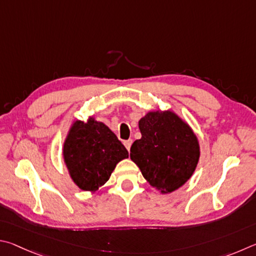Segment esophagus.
Wrapping results in <instances>:
<instances>
[{"label": "esophagus", "instance_id": "1", "mask_svg": "<svg viewBox=\"0 0 256 256\" xmlns=\"http://www.w3.org/2000/svg\"><path fill=\"white\" fill-rule=\"evenodd\" d=\"M124 146H126V148H127V150H130V147H132V140H124Z\"/></svg>", "mask_w": 256, "mask_h": 256}]
</instances>
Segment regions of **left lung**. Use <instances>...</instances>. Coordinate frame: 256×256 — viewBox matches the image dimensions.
I'll return each mask as SVG.
<instances>
[{
	"instance_id": "obj_1",
	"label": "left lung",
	"mask_w": 256,
	"mask_h": 256,
	"mask_svg": "<svg viewBox=\"0 0 256 256\" xmlns=\"http://www.w3.org/2000/svg\"><path fill=\"white\" fill-rule=\"evenodd\" d=\"M142 138L134 142L130 158L142 176L162 194L180 189L194 176L200 158L198 137L171 110H153L138 121Z\"/></svg>"
}]
</instances>
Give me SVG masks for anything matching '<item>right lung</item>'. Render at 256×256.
Wrapping results in <instances>:
<instances>
[{"label":"right lung","mask_w":256,"mask_h":256,"mask_svg":"<svg viewBox=\"0 0 256 256\" xmlns=\"http://www.w3.org/2000/svg\"><path fill=\"white\" fill-rule=\"evenodd\" d=\"M62 158L75 186L94 192L109 180L120 160L128 158V150L106 124L91 116L70 124Z\"/></svg>","instance_id":"right-lung-1"}]
</instances>
